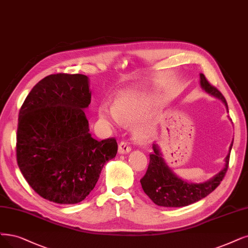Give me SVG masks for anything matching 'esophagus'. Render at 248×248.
I'll use <instances>...</instances> for the list:
<instances>
[{
    "mask_svg": "<svg viewBox=\"0 0 248 248\" xmlns=\"http://www.w3.org/2000/svg\"><path fill=\"white\" fill-rule=\"evenodd\" d=\"M131 146L126 141H122L118 145V152L121 154H126L131 151Z\"/></svg>",
    "mask_w": 248,
    "mask_h": 248,
    "instance_id": "1",
    "label": "esophagus"
}]
</instances>
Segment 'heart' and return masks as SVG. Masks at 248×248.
Masks as SVG:
<instances>
[{
  "label": "heart",
  "instance_id": "1",
  "mask_svg": "<svg viewBox=\"0 0 248 248\" xmlns=\"http://www.w3.org/2000/svg\"><path fill=\"white\" fill-rule=\"evenodd\" d=\"M158 100L154 97L138 94L135 92H124L115 99L114 105L102 102L98 107V115L101 122L108 126L122 127L142 119L158 107ZM154 126L146 121H141L135 126V136L141 141H147L154 135Z\"/></svg>",
  "mask_w": 248,
  "mask_h": 248
}]
</instances>
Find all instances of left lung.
Returning <instances> with one entry per match:
<instances>
[{"label":"left lung","mask_w":248,"mask_h":248,"mask_svg":"<svg viewBox=\"0 0 248 248\" xmlns=\"http://www.w3.org/2000/svg\"><path fill=\"white\" fill-rule=\"evenodd\" d=\"M200 86L206 93L222 100L227 109V101L223 94L200 73ZM233 142L226 157L224 169L210 180L204 183H189L177 177L164 162L159 147L153 144V152L150 154L149 166L145 176L140 180L142 188L155 204L164 207H182L192 204L206 197L221 184L228 167Z\"/></svg>","instance_id":"left-lung-1"}]
</instances>
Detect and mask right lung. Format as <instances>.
Listing matches in <instances>:
<instances>
[{
  "label": "right lung",
  "mask_w": 248,
  "mask_h": 248,
  "mask_svg": "<svg viewBox=\"0 0 248 248\" xmlns=\"http://www.w3.org/2000/svg\"><path fill=\"white\" fill-rule=\"evenodd\" d=\"M88 77H46L19 110L18 167L30 186L55 203L75 204L94 189L104 164L115 157L114 138L95 140L84 109L91 103Z\"/></svg>",
  "instance_id": "right-lung-1"
}]
</instances>
